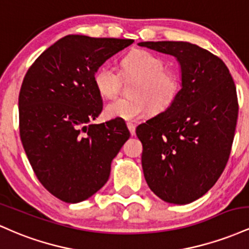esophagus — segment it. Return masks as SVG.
I'll use <instances>...</instances> for the list:
<instances>
[{"label":"esophagus","mask_w":249,"mask_h":249,"mask_svg":"<svg viewBox=\"0 0 249 249\" xmlns=\"http://www.w3.org/2000/svg\"><path fill=\"white\" fill-rule=\"evenodd\" d=\"M126 125H127L128 131H130V133L132 134V136H134V134H136V125L132 124V123H127Z\"/></svg>","instance_id":"34e87169"}]
</instances>
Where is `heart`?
<instances>
[{"label": "heart", "mask_w": 249, "mask_h": 249, "mask_svg": "<svg viewBox=\"0 0 249 249\" xmlns=\"http://www.w3.org/2000/svg\"><path fill=\"white\" fill-rule=\"evenodd\" d=\"M123 76L136 78L127 98H117L108 102L104 108L108 119L136 121L147 111L161 112L174 102L180 89L179 76L165 69V63L159 56L145 50L130 53L122 61ZM96 89L103 97H113L121 89L122 76L116 68L104 64L93 76Z\"/></svg>", "instance_id": "1"}]
</instances>
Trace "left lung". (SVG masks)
I'll return each mask as SVG.
<instances>
[{"mask_svg": "<svg viewBox=\"0 0 249 249\" xmlns=\"http://www.w3.org/2000/svg\"><path fill=\"white\" fill-rule=\"evenodd\" d=\"M176 57L181 89L164 112L138 125L142 166L151 191L164 201L199 199L227 164L238 119L236 89L219 57L188 42H141Z\"/></svg>", "mask_w": 249, "mask_h": 249, "instance_id": "obj_1", "label": "left lung"}]
</instances>
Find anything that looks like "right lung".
<instances>
[{
    "instance_id": "1",
    "label": "right lung",
    "mask_w": 249,
    "mask_h": 249,
    "mask_svg": "<svg viewBox=\"0 0 249 249\" xmlns=\"http://www.w3.org/2000/svg\"><path fill=\"white\" fill-rule=\"evenodd\" d=\"M133 39L68 35L29 68L18 97L19 134L41 184L68 204L104 186L130 131L121 119L92 124L103 108L93 76Z\"/></svg>"
}]
</instances>
